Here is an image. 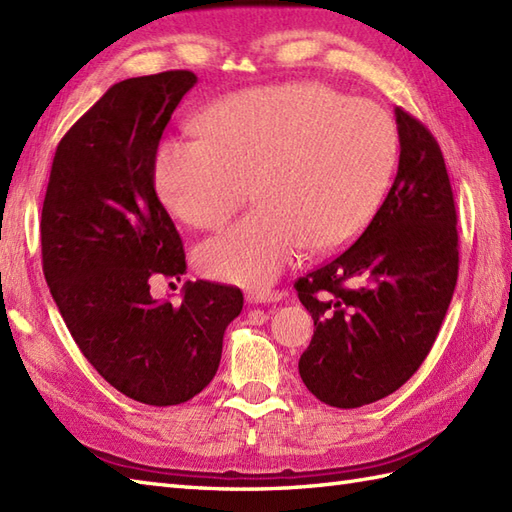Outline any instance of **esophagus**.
<instances>
[{"label": "esophagus", "instance_id": "1", "mask_svg": "<svg viewBox=\"0 0 512 512\" xmlns=\"http://www.w3.org/2000/svg\"><path fill=\"white\" fill-rule=\"evenodd\" d=\"M279 299H284V292L279 290H250L246 295L248 303H275Z\"/></svg>", "mask_w": 512, "mask_h": 512}]
</instances>
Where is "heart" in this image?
I'll list each match as a JSON object with an SVG mask.
<instances>
[{
  "label": "heart",
  "instance_id": "1",
  "mask_svg": "<svg viewBox=\"0 0 512 512\" xmlns=\"http://www.w3.org/2000/svg\"><path fill=\"white\" fill-rule=\"evenodd\" d=\"M200 132L162 140L154 187L173 217L215 231L255 184L257 209L195 253L206 277L246 288L273 284L303 246L352 242L383 202L398 154L383 107L321 83L235 94L200 118Z\"/></svg>",
  "mask_w": 512,
  "mask_h": 512
}]
</instances>
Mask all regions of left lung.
Listing matches in <instances>:
<instances>
[{
    "mask_svg": "<svg viewBox=\"0 0 512 512\" xmlns=\"http://www.w3.org/2000/svg\"><path fill=\"white\" fill-rule=\"evenodd\" d=\"M400 158L356 242L301 277L314 336L299 374L321 402L354 409L394 394L431 352L458 284V215L438 140L396 107Z\"/></svg>",
    "mask_w": 512,
    "mask_h": 512,
    "instance_id": "left-lung-1",
    "label": "left lung"
}]
</instances>
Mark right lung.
<instances>
[{
  "label": "right lung",
  "instance_id": "right-lung-1",
  "mask_svg": "<svg viewBox=\"0 0 512 512\" xmlns=\"http://www.w3.org/2000/svg\"><path fill=\"white\" fill-rule=\"evenodd\" d=\"M195 83L189 70L114 83L61 138L41 209L43 275L72 339L107 383L154 407L211 383L244 306L239 288L202 279L178 306L149 292L156 277L187 273L154 158Z\"/></svg>",
  "mask_w": 512,
  "mask_h": 512
}]
</instances>
